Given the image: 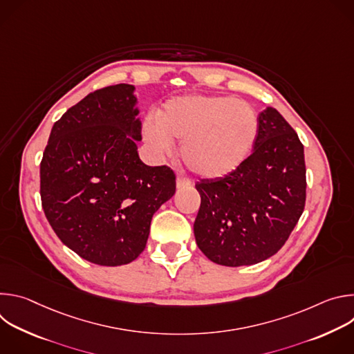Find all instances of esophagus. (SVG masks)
<instances>
[{
  "mask_svg": "<svg viewBox=\"0 0 354 354\" xmlns=\"http://www.w3.org/2000/svg\"><path fill=\"white\" fill-rule=\"evenodd\" d=\"M187 186H190V180H189V179H186V178H180V176H178V178H176V187H178V189L187 187Z\"/></svg>",
  "mask_w": 354,
  "mask_h": 354,
  "instance_id": "obj_1",
  "label": "esophagus"
}]
</instances>
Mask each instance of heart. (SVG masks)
I'll list each match as a JSON object with an SVG mask.
<instances>
[{
  "mask_svg": "<svg viewBox=\"0 0 354 354\" xmlns=\"http://www.w3.org/2000/svg\"><path fill=\"white\" fill-rule=\"evenodd\" d=\"M259 134V119L249 104L223 95H182L164 104L157 119L147 118L142 140L157 157L172 154L182 141L186 167L207 179L225 176L250 156Z\"/></svg>",
  "mask_w": 354,
  "mask_h": 354,
  "instance_id": "heart-1",
  "label": "heart"
}]
</instances>
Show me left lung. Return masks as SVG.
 <instances>
[{
    "instance_id": "obj_1",
    "label": "left lung",
    "mask_w": 354,
    "mask_h": 354,
    "mask_svg": "<svg viewBox=\"0 0 354 354\" xmlns=\"http://www.w3.org/2000/svg\"><path fill=\"white\" fill-rule=\"evenodd\" d=\"M258 119V140L246 161L225 176L196 183V243L217 265L246 266L273 257L304 212V145L274 108Z\"/></svg>"
}]
</instances>
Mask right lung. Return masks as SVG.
<instances>
[{"mask_svg": "<svg viewBox=\"0 0 354 354\" xmlns=\"http://www.w3.org/2000/svg\"><path fill=\"white\" fill-rule=\"evenodd\" d=\"M134 86L86 95L57 120L40 162V197L62 242L100 266L133 262L145 248L151 218L176 189L171 168L148 167Z\"/></svg>", "mask_w": 354, "mask_h": 354, "instance_id": "obj_1", "label": "right lung"}]
</instances>
